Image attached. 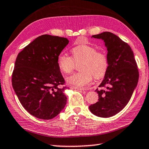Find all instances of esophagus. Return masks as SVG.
<instances>
[{"mask_svg":"<svg viewBox=\"0 0 149 149\" xmlns=\"http://www.w3.org/2000/svg\"><path fill=\"white\" fill-rule=\"evenodd\" d=\"M71 88L72 89H79V90H87V89L86 88H81V87H75V86H71Z\"/></svg>","mask_w":149,"mask_h":149,"instance_id":"esophagus-1","label":"esophagus"}]
</instances>
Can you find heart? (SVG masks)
<instances>
[{"instance_id": "heart-1", "label": "heart", "mask_w": 149, "mask_h": 149, "mask_svg": "<svg viewBox=\"0 0 149 149\" xmlns=\"http://www.w3.org/2000/svg\"><path fill=\"white\" fill-rule=\"evenodd\" d=\"M72 58L65 54H60L57 64L65 74H70L75 65L81 63V72L67 77L68 84L76 87H86L90 84L93 77L99 79L104 76L108 70L109 60L104 51L97 50L89 45H79L72 49Z\"/></svg>"}]
</instances>
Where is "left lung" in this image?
<instances>
[{"instance_id": "left-lung-1", "label": "left lung", "mask_w": 149, "mask_h": 149, "mask_svg": "<svg viewBox=\"0 0 149 149\" xmlns=\"http://www.w3.org/2000/svg\"><path fill=\"white\" fill-rule=\"evenodd\" d=\"M92 38L104 41L107 49L109 67L100 85L105 89H96L98 101L89 108L96 116L112 117L125 107L137 86V64L129 45L116 35L105 32L93 35Z\"/></svg>"}]
</instances>
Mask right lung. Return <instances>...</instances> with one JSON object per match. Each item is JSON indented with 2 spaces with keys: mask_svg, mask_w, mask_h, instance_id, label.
<instances>
[{
  "mask_svg": "<svg viewBox=\"0 0 149 149\" xmlns=\"http://www.w3.org/2000/svg\"><path fill=\"white\" fill-rule=\"evenodd\" d=\"M69 43L65 38L44 34L18 54L12 75L14 90L23 107L33 116L51 119L67 101L65 80L57 58Z\"/></svg>",
  "mask_w": 149,
  "mask_h": 149,
  "instance_id": "right-lung-1",
  "label": "right lung"
}]
</instances>
